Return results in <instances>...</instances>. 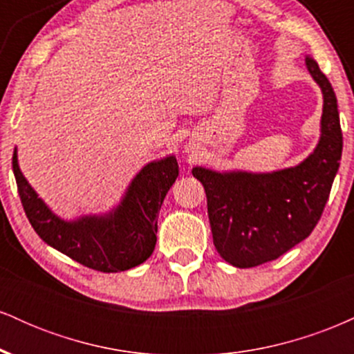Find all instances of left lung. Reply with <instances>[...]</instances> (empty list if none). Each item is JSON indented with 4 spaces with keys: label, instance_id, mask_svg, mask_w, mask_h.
<instances>
[{
    "label": "left lung",
    "instance_id": "1",
    "mask_svg": "<svg viewBox=\"0 0 354 354\" xmlns=\"http://www.w3.org/2000/svg\"><path fill=\"white\" fill-rule=\"evenodd\" d=\"M304 61L323 95L319 140L313 153L296 166L266 173L191 169L205 186L214 248L236 268L273 261L310 236L338 173L343 151L338 101L318 63L310 55Z\"/></svg>",
    "mask_w": 354,
    "mask_h": 354
}]
</instances>
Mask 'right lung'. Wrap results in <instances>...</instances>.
I'll return each mask as SVG.
<instances>
[{"mask_svg":"<svg viewBox=\"0 0 354 354\" xmlns=\"http://www.w3.org/2000/svg\"><path fill=\"white\" fill-rule=\"evenodd\" d=\"M174 154L146 163L124 189L121 200L104 213L64 219L53 213L19 169L13 151V173L24 213L46 245L91 270L118 273L149 258L156 245L158 213L178 178Z\"/></svg>","mask_w":354,"mask_h":354,"instance_id":"add662e5","label":"right lung"}]
</instances>
